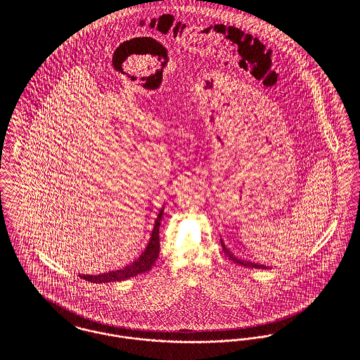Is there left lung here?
<instances>
[{
  "instance_id": "8db88e82",
  "label": "left lung",
  "mask_w": 360,
  "mask_h": 360,
  "mask_svg": "<svg viewBox=\"0 0 360 360\" xmlns=\"http://www.w3.org/2000/svg\"><path fill=\"white\" fill-rule=\"evenodd\" d=\"M220 243H221V248H223L224 254L230 257L234 263L241 264V266H245V267H252V269H269V267H266L264 264H257V263H254V262H250V260H245V259H240V257L233 255V254L230 252V250L224 245V241H223L221 238H220Z\"/></svg>"
}]
</instances>
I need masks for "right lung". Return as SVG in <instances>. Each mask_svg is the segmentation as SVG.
<instances>
[{"label": "right lung", "instance_id": "add662e5", "mask_svg": "<svg viewBox=\"0 0 360 360\" xmlns=\"http://www.w3.org/2000/svg\"><path fill=\"white\" fill-rule=\"evenodd\" d=\"M163 209L165 205L160 207L156 219H155L154 229L151 233V237L148 240V244L146 247V250L141 252V255L134 259L130 264L117 269V270H109V271H103L100 274H80L79 277H82L83 280L96 283V284H101V283H116V281H123L127 280L130 277L139 276L141 273L148 271L155 260L159 257V226H160V220H162V214H163Z\"/></svg>", "mask_w": 360, "mask_h": 360}]
</instances>
